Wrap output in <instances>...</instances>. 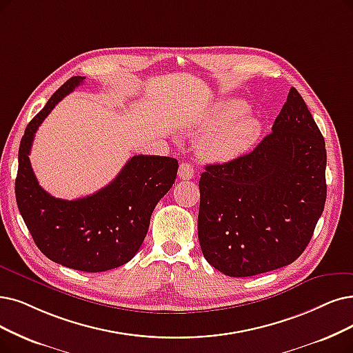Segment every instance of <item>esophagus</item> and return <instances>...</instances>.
Masks as SVG:
<instances>
[{
  "label": "esophagus",
  "instance_id": "34e87169",
  "mask_svg": "<svg viewBox=\"0 0 353 353\" xmlns=\"http://www.w3.org/2000/svg\"><path fill=\"white\" fill-rule=\"evenodd\" d=\"M178 175L182 179H191L194 176V166L190 162H182L178 169Z\"/></svg>",
  "mask_w": 353,
  "mask_h": 353
}]
</instances>
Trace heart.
I'll return each instance as SVG.
<instances>
[{
	"mask_svg": "<svg viewBox=\"0 0 353 353\" xmlns=\"http://www.w3.org/2000/svg\"><path fill=\"white\" fill-rule=\"evenodd\" d=\"M249 107L242 100H225L217 104L205 120L210 132L200 146L207 161H232L248 152L261 134V123L246 112Z\"/></svg>",
	"mask_w": 353,
	"mask_h": 353,
	"instance_id": "1",
	"label": "heart"
}]
</instances>
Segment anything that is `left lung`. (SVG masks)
Returning <instances> with one entry per match:
<instances>
[{
  "label": "left lung",
  "mask_w": 353,
  "mask_h": 353,
  "mask_svg": "<svg viewBox=\"0 0 353 353\" xmlns=\"http://www.w3.org/2000/svg\"><path fill=\"white\" fill-rule=\"evenodd\" d=\"M326 159L324 137L291 88L272 133L253 152L201 174L199 239L207 262L241 278L297 259L326 203Z\"/></svg>",
  "instance_id": "left-lung-1"
}]
</instances>
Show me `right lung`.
<instances>
[{
  "label": "right lung",
  "mask_w": 353,
  "mask_h": 353,
  "mask_svg": "<svg viewBox=\"0 0 353 353\" xmlns=\"http://www.w3.org/2000/svg\"><path fill=\"white\" fill-rule=\"evenodd\" d=\"M83 79H68L27 124L19 149L16 200L45 256L77 271L103 272L129 262L142 246L154 207L174 185L178 161L154 154L133 157L107 187L78 200L54 199L41 188L29 159L34 133Z\"/></svg>",
  "instance_id": "obj_1"
}]
</instances>
